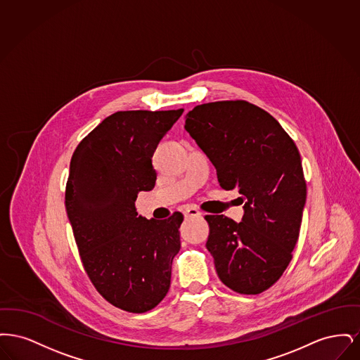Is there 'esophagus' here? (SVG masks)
Listing matches in <instances>:
<instances>
[{
    "mask_svg": "<svg viewBox=\"0 0 360 360\" xmlns=\"http://www.w3.org/2000/svg\"><path fill=\"white\" fill-rule=\"evenodd\" d=\"M184 214H185L186 219H188V217H201V216H202V213H201L197 207H188V209L184 212Z\"/></svg>",
    "mask_w": 360,
    "mask_h": 360,
    "instance_id": "obj_1",
    "label": "esophagus"
}]
</instances>
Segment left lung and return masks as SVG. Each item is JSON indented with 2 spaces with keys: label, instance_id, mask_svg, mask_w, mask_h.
<instances>
[{
  "label": "left lung",
  "instance_id": "obj_1",
  "mask_svg": "<svg viewBox=\"0 0 360 360\" xmlns=\"http://www.w3.org/2000/svg\"><path fill=\"white\" fill-rule=\"evenodd\" d=\"M185 129L205 153L225 190L238 188L241 223L205 216L206 248L225 286L239 294L271 288L300 236L307 182L295 143L274 117L243 100L197 105Z\"/></svg>",
  "mask_w": 360,
  "mask_h": 360
}]
</instances>
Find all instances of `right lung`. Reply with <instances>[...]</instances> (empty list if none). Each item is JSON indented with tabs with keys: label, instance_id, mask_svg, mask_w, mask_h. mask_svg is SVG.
Listing matches in <instances>:
<instances>
[{
	"label": "right lung",
	"instance_id": "right-lung-1",
	"mask_svg": "<svg viewBox=\"0 0 360 360\" xmlns=\"http://www.w3.org/2000/svg\"><path fill=\"white\" fill-rule=\"evenodd\" d=\"M176 110L116 112L75 148L65 204L86 274L116 308L144 313L167 294L181 248L182 213L137 216L139 191L155 186V150L181 117Z\"/></svg>",
	"mask_w": 360,
	"mask_h": 360
}]
</instances>
